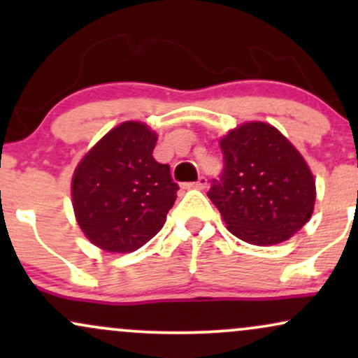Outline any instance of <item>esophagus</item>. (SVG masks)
<instances>
[{
  "instance_id": "obj_1",
  "label": "esophagus",
  "mask_w": 358,
  "mask_h": 358,
  "mask_svg": "<svg viewBox=\"0 0 358 358\" xmlns=\"http://www.w3.org/2000/svg\"><path fill=\"white\" fill-rule=\"evenodd\" d=\"M207 178L205 176H200L199 180H196L195 183H185L183 187L185 188H196V190H203V188H207Z\"/></svg>"
}]
</instances>
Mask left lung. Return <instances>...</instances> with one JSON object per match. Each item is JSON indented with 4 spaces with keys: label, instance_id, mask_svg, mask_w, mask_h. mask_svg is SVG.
Returning a JSON list of instances; mask_svg holds the SVG:
<instances>
[{
    "label": "left lung",
    "instance_id": "8db88e82",
    "mask_svg": "<svg viewBox=\"0 0 358 358\" xmlns=\"http://www.w3.org/2000/svg\"><path fill=\"white\" fill-rule=\"evenodd\" d=\"M224 170L208 199L234 236L274 245L294 236L313 213V173L274 126L245 122L220 139Z\"/></svg>",
    "mask_w": 358,
    "mask_h": 358
}]
</instances>
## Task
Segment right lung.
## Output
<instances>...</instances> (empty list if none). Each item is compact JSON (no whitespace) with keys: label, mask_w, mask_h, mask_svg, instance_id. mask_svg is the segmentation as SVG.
Returning a JSON list of instances; mask_svg holds the SVG:
<instances>
[{"label":"right lung","mask_w":358,"mask_h":358,"mask_svg":"<svg viewBox=\"0 0 358 358\" xmlns=\"http://www.w3.org/2000/svg\"><path fill=\"white\" fill-rule=\"evenodd\" d=\"M155 131L126 121L77 165L72 205L85 237L108 252H133L162 231L178 185L153 158Z\"/></svg>","instance_id":"obj_1"}]
</instances>
